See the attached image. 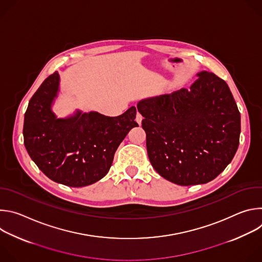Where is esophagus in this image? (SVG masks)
Masks as SVG:
<instances>
[{
  "mask_svg": "<svg viewBox=\"0 0 262 262\" xmlns=\"http://www.w3.org/2000/svg\"><path fill=\"white\" fill-rule=\"evenodd\" d=\"M142 120H143V116L138 112L137 116H136V121H137L139 124H141V123H142Z\"/></svg>",
  "mask_w": 262,
  "mask_h": 262,
  "instance_id": "1",
  "label": "esophagus"
}]
</instances>
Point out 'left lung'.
Returning a JSON list of instances; mask_svg holds the SVG:
<instances>
[{"mask_svg": "<svg viewBox=\"0 0 262 262\" xmlns=\"http://www.w3.org/2000/svg\"><path fill=\"white\" fill-rule=\"evenodd\" d=\"M190 89L138 102L149 161L179 185L207 183L232 161L239 144L241 114L226 82L197 73Z\"/></svg>", "mask_w": 262, "mask_h": 262, "instance_id": "obj_1", "label": "left lung"}]
</instances>
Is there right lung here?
Segmentation results:
<instances>
[{
    "mask_svg": "<svg viewBox=\"0 0 262 262\" xmlns=\"http://www.w3.org/2000/svg\"><path fill=\"white\" fill-rule=\"evenodd\" d=\"M55 71L29 101L24 121V144L33 162L55 182L81 188L106 175L118 146L128 132L139 126L137 108L117 117L97 112L57 118L52 104L59 92Z\"/></svg>",
    "mask_w": 262,
    "mask_h": 262,
    "instance_id": "add662e5",
    "label": "right lung"
}]
</instances>
